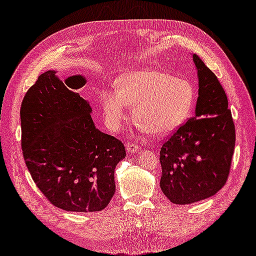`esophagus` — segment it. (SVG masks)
<instances>
[{
	"label": "esophagus",
	"mask_w": 256,
	"mask_h": 256,
	"mask_svg": "<svg viewBox=\"0 0 256 256\" xmlns=\"http://www.w3.org/2000/svg\"><path fill=\"white\" fill-rule=\"evenodd\" d=\"M126 151L128 152V153H134V152H136L138 151V146H136V144H134V143H132V142H128L126 143Z\"/></svg>",
	"instance_id": "esophagus-1"
}]
</instances>
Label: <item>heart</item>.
Wrapping results in <instances>:
<instances>
[{
	"mask_svg": "<svg viewBox=\"0 0 256 256\" xmlns=\"http://www.w3.org/2000/svg\"><path fill=\"white\" fill-rule=\"evenodd\" d=\"M118 90H104L102 110L108 126L118 131L134 105V118L142 128L156 136L180 126L192 113L194 87L187 78L144 69L128 72L118 80Z\"/></svg>",
	"mask_w": 256,
	"mask_h": 256,
	"instance_id": "b5f03b06",
	"label": "heart"
}]
</instances>
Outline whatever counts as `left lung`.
Wrapping results in <instances>:
<instances>
[{
    "mask_svg": "<svg viewBox=\"0 0 256 256\" xmlns=\"http://www.w3.org/2000/svg\"><path fill=\"white\" fill-rule=\"evenodd\" d=\"M196 113L162 144L160 187L176 205L209 198L224 187L235 148V126L220 80L197 54Z\"/></svg>",
    "mask_w": 256,
    "mask_h": 256,
    "instance_id": "left-lung-1",
    "label": "left lung"
}]
</instances>
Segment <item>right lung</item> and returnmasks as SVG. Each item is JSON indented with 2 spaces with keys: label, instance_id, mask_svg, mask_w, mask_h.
Segmentation results:
<instances>
[{
  "label": "right lung",
  "instance_id": "add662e5",
  "mask_svg": "<svg viewBox=\"0 0 256 256\" xmlns=\"http://www.w3.org/2000/svg\"><path fill=\"white\" fill-rule=\"evenodd\" d=\"M85 84L80 75L62 82L48 70L20 110L26 168L44 197L67 212L103 210L115 192V166L126 156L122 142L96 128L90 103L76 92Z\"/></svg>",
  "mask_w": 256,
  "mask_h": 256
}]
</instances>
